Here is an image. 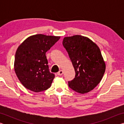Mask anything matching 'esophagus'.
<instances>
[{"label":"esophagus","instance_id":"obj_1","mask_svg":"<svg viewBox=\"0 0 124 124\" xmlns=\"http://www.w3.org/2000/svg\"><path fill=\"white\" fill-rule=\"evenodd\" d=\"M63 71L62 70H60L59 72L57 73V75L61 76V75H62L63 74Z\"/></svg>","mask_w":124,"mask_h":124}]
</instances>
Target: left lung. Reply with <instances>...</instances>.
Wrapping results in <instances>:
<instances>
[{
	"label": "left lung",
	"mask_w": 124,
	"mask_h": 124,
	"mask_svg": "<svg viewBox=\"0 0 124 124\" xmlns=\"http://www.w3.org/2000/svg\"><path fill=\"white\" fill-rule=\"evenodd\" d=\"M62 44L75 72L74 78L68 81L69 87L82 94L91 91L100 83L106 70L100 48L89 38L79 35L64 38Z\"/></svg>",
	"instance_id": "left-lung-1"
}]
</instances>
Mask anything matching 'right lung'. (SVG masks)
Segmentation results:
<instances>
[{
	"label": "right lung",
	"instance_id": "add662e5",
	"mask_svg": "<svg viewBox=\"0 0 124 124\" xmlns=\"http://www.w3.org/2000/svg\"><path fill=\"white\" fill-rule=\"evenodd\" d=\"M60 37L36 34L28 37L18 46L15 57L14 70L22 84L39 92L50 87L54 74L50 72L46 52Z\"/></svg>",
	"mask_w": 124,
	"mask_h": 124
}]
</instances>
